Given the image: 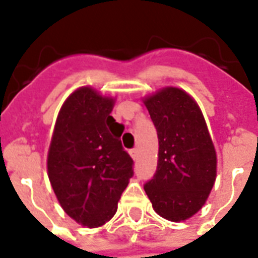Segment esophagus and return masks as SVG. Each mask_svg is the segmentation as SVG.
Instances as JSON below:
<instances>
[{
	"instance_id": "34e87169",
	"label": "esophagus",
	"mask_w": 258,
	"mask_h": 258,
	"mask_svg": "<svg viewBox=\"0 0 258 258\" xmlns=\"http://www.w3.org/2000/svg\"><path fill=\"white\" fill-rule=\"evenodd\" d=\"M131 157H133V159H135V161H137L138 159V157H139V150L138 149H134V150H131Z\"/></svg>"
}]
</instances>
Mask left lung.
Instances as JSON below:
<instances>
[{"label":"left lung","instance_id":"obj_1","mask_svg":"<svg viewBox=\"0 0 258 258\" xmlns=\"http://www.w3.org/2000/svg\"><path fill=\"white\" fill-rule=\"evenodd\" d=\"M142 100L159 142L157 172L145 191L165 220L186 221L206 204L217 176V153L204 113L178 87L158 89Z\"/></svg>","mask_w":258,"mask_h":258}]
</instances>
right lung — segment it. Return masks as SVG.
<instances>
[{
	"instance_id": "right-lung-1",
	"label": "right lung",
	"mask_w": 258,
	"mask_h": 258,
	"mask_svg": "<svg viewBox=\"0 0 258 258\" xmlns=\"http://www.w3.org/2000/svg\"><path fill=\"white\" fill-rule=\"evenodd\" d=\"M115 100L92 87L75 89L58 111L48 150V178L58 204L86 228L115 216L134 174L120 124L111 116Z\"/></svg>"
}]
</instances>
